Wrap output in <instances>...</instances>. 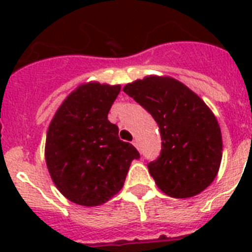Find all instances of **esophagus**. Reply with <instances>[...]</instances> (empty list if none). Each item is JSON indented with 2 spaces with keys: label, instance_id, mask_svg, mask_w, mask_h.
Wrapping results in <instances>:
<instances>
[{
  "label": "esophagus",
  "instance_id": "esophagus-1",
  "mask_svg": "<svg viewBox=\"0 0 252 252\" xmlns=\"http://www.w3.org/2000/svg\"><path fill=\"white\" fill-rule=\"evenodd\" d=\"M132 144H133V145L136 146V148H137L138 150H140V144H138V141H137V140H134V141L132 142Z\"/></svg>",
  "mask_w": 252,
  "mask_h": 252
}]
</instances>
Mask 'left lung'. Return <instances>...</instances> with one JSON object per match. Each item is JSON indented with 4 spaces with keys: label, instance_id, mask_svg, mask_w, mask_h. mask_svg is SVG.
Returning <instances> with one entry per match:
<instances>
[{
    "label": "left lung",
    "instance_id": "obj_1",
    "mask_svg": "<svg viewBox=\"0 0 252 252\" xmlns=\"http://www.w3.org/2000/svg\"><path fill=\"white\" fill-rule=\"evenodd\" d=\"M145 108L159 126L162 149L148 165L166 195L186 199L215 180L222 158L217 119L201 98L170 77L149 76L123 89Z\"/></svg>",
    "mask_w": 252,
    "mask_h": 252
}]
</instances>
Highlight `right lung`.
Returning <instances> with one entry per match:
<instances>
[{
	"label": "right lung",
	"instance_id": "right-lung-1",
	"mask_svg": "<svg viewBox=\"0 0 252 252\" xmlns=\"http://www.w3.org/2000/svg\"><path fill=\"white\" fill-rule=\"evenodd\" d=\"M120 86L82 85L65 99L47 132L45 162L53 183L73 203L96 207L124 186L140 153L107 119Z\"/></svg>",
	"mask_w": 252,
	"mask_h": 252
}]
</instances>
